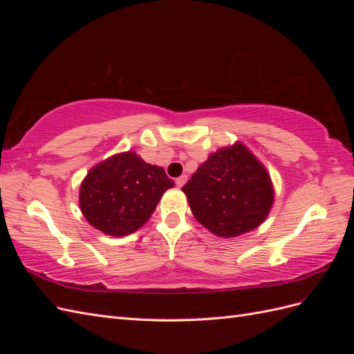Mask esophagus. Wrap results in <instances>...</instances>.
Instances as JSON below:
<instances>
[{"mask_svg":"<svg viewBox=\"0 0 354 354\" xmlns=\"http://www.w3.org/2000/svg\"><path fill=\"white\" fill-rule=\"evenodd\" d=\"M186 181H187V177H186V176H180L178 178H176V186H177V187H183Z\"/></svg>","mask_w":354,"mask_h":354,"instance_id":"1","label":"esophagus"}]
</instances>
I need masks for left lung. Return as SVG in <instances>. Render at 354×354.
<instances>
[{
  "instance_id": "left-lung-1",
  "label": "left lung",
  "mask_w": 354,
  "mask_h": 354,
  "mask_svg": "<svg viewBox=\"0 0 354 354\" xmlns=\"http://www.w3.org/2000/svg\"><path fill=\"white\" fill-rule=\"evenodd\" d=\"M183 192L196 220L221 238L259 227L273 203L270 176L239 143L209 155Z\"/></svg>"
}]
</instances>
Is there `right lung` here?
Here are the masks:
<instances>
[{
	"mask_svg": "<svg viewBox=\"0 0 354 354\" xmlns=\"http://www.w3.org/2000/svg\"><path fill=\"white\" fill-rule=\"evenodd\" d=\"M173 186L164 168L125 152L90 171L81 185L80 205L93 227L111 236H125L151 218L160 196Z\"/></svg>",
	"mask_w": 354,
	"mask_h": 354,
	"instance_id": "right-lung-1",
	"label": "right lung"
}]
</instances>
